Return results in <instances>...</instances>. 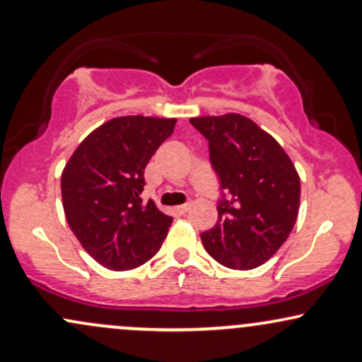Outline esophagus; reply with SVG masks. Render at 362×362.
<instances>
[{"mask_svg": "<svg viewBox=\"0 0 362 362\" xmlns=\"http://www.w3.org/2000/svg\"><path fill=\"white\" fill-rule=\"evenodd\" d=\"M190 207H192V204H182V206L177 207V211H178V213H180V214H185L187 211H190Z\"/></svg>", "mask_w": 362, "mask_h": 362, "instance_id": "1", "label": "esophagus"}]
</instances>
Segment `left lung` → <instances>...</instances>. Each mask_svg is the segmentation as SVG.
I'll use <instances>...</instances> for the list:
<instances>
[{
	"label": "left lung",
	"mask_w": 362,
	"mask_h": 362,
	"mask_svg": "<svg viewBox=\"0 0 362 362\" xmlns=\"http://www.w3.org/2000/svg\"><path fill=\"white\" fill-rule=\"evenodd\" d=\"M209 141L221 182L214 228L201 235L206 252L224 267L250 271L282 247L300 211L301 182L288 153L242 114L192 117Z\"/></svg>",
	"instance_id": "obj_1"
}]
</instances>
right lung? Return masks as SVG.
<instances>
[{"mask_svg": "<svg viewBox=\"0 0 362 362\" xmlns=\"http://www.w3.org/2000/svg\"><path fill=\"white\" fill-rule=\"evenodd\" d=\"M177 119L124 115L107 120L78 144L61 173L66 221L81 247L110 271L151 259L172 218L143 202L144 168Z\"/></svg>", "mask_w": 362, "mask_h": 362, "instance_id": "1", "label": "right lung"}]
</instances>
